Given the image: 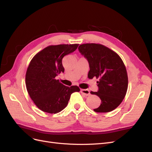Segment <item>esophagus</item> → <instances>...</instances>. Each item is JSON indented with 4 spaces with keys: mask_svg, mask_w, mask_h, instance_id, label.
<instances>
[{
    "mask_svg": "<svg viewBox=\"0 0 152 152\" xmlns=\"http://www.w3.org/2000/svg\"><path fill=\"white\" fill-rule=\"evenodd\" d=\"M80 92H81V93L84 94L86 96L90 95V91L87 89H81Z\"/></svg>",
    "mask_w": 152,
    "mask_h": 152,
    "instance_id": "34e87169",
    "label": "esophagus"
}]
</instances>
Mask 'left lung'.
I'll return each instance as SVG.
<instances>
[{"label": "left lung", "mask_w": 152, "mask_h": 152, "mask_svg": "<svg viewBox=\"0 0 152 152\" xmlns=\"http://www.w3.org/2000/svg\"><path fill=\"white\" fill-rule=\"evenodd\" d=\"M81 54L88 61L89 79H98V92H91L102 100L99 107L94 109L98 113L111 112L122 103L126 94L128 77L121 57L112 49L99 44H84L79 47Z\"/></svg>", "instance_id": "left-lung-1"}]
</instances>
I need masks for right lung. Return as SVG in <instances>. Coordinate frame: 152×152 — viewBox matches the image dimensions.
<instances>
[{"label":"right lung","mask_w":152,"mask_h":152,"mask_svg":"<svg viewBox=\"0 0 152 152\" xmlns=\"http://www.w3.org/2000/svg\"><path fill=\"white\" fill-rule=\"evenodd\" d=\"M78 44L49 45L31 60L27 68L25 83L30 97L44 112L56 113L65 108L74 92H79L77 86L68 87L56 79L65 69L62 59L77 49Z\"/></svg>","instance_id":"right-lung-1"}]
</instances>
